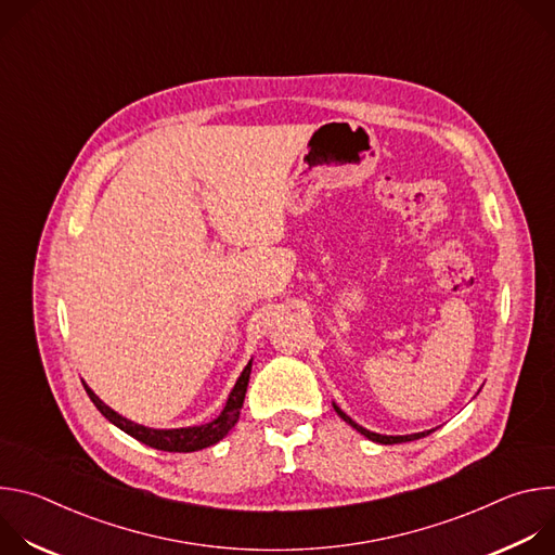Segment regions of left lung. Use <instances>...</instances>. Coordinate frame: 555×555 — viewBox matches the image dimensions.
<instances>
[{
  "instance_id": "left-lung-1",
  "label": "left lung",
  "mask_w": 555,
  "mask_h": 555,
  "mask_svg": "<svg viewBox=\"0 0 555 555\" xmlns=\"http://www.w3.org/2000/svg\"><path fill=\"white\" fill-rule=\"evenodd\" d=\"M334 409H336V413L351 426V428H356L360 435H364L366 439H371V441H375V443H384V446H390V443H404V441H415V439H422V437H426V435H430L433 430H424V433H415V435H398V437H392V435H377V433H371V430H366V428H362V426H358L347 413H343L336 404H334Z\"/></svg>"
}]
</instances>
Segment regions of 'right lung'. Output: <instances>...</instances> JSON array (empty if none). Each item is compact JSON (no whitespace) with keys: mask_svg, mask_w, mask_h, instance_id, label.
Segmentation results:
<instances>
[{"mask_svg":"<svg viewBox=\"0 0 555 555\" xmlns=\"http://www.w3.org/2000/svg\"><path fill=\"white\" fill-rule=\"evenodd\" d=\"M250 371H253V360L246 364V369L242 371L240 379H236L234 388L228 395V402L223 406V411L208 424L202 426H189V428H169V430H157V428H146L140 424H133L129 420H125L122 415H118L116 411H112L105 402H101L96 398V392L83 382L90 400L94 402V406L105 415V420H109L114 426H118L122 433H127L129 437L142 441L149 448L155 450H165V452H195L208 446H215L217 441H221L232 426L240 420V411L244 406L246 400V388L250 382Z\"/></svg>","mask_w":555,"mask_h":555,"instance_id":"1","label":"right lung"}]
</instances>
